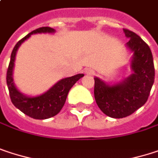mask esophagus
I'll list each match as a JSON object with an SVG mask.
<instances>
[{"label":"esophagus","mask_w":158,"mask_h":158,"mask_svg":"<svg viewBox=\"0 0 158 158\" xmlns=\"http://www.w3.org/2000/svg\"><path fill=\"white\" fill-rule=\"evenodd\" d=\"M85 73L87 74V75H93L94 74V70L92 69H87L86 70H85Z\"/></svg>","instance_id":"esophagus-1"}]
</instances>
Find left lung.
I'll use <instances>...</instances> for the list:
<instances>
[{
	"instance_id": "obj_1",
	"label": "left lung",
	"mask_w": 158,
	"mask_h": 158,
	"mask_svg": "<svg viewBox=\"0 0 158 158\" xmlns=\"http://www.w3.org/2000/svg\"><path fill=\"white\" fill-rule=\"evenodd\" d=\"M130 38L126 47L133 53L132 75L114 85L94 78V97L103 113L111 118L131 115L146 102L155 80L153 55L148 45L135 33L123 29Z\"/></svg>"
}]
</instances>
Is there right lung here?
Segmentation results:
<instances>
[{"instance_id": "right-lung-1", "label": "right lung", "mask_w": 158, "mask_h": 158, "mask_svg": "<svg viewBox=\"0 0 158 158\" xmlns=\"http://www.w3.org/2000/svg\"><path fill=\"white\" fill-rule=\"evenodd\" d=\"M38 33H55V29L48 26L40 27L29 33L26 36H24L16 44L11 55V60L7 69L6 82L11 101L16 108L31 118L44 120L56 115L61 110L66 102L69 89L80 78L84 76V74H78L69 78L61 79L57 83H56L49 90L39 96L28 97L21 93L16 89L13 79V70L15 67L16 52L19 47L22 45V43H23L27 38H29L31 35Z\"/></svg>"}]
</instances>
